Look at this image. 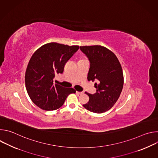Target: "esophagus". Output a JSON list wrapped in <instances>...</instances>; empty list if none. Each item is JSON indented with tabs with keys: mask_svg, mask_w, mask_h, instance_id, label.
I'll return each mask as SVG.
<instances>
[{
	"mask_svg": "<svg viewBox=\"0 0 158 158\" xmlns=\"http://www.w3.org/2000/svg\"><path fill=\"white\" fill-rule=\"evenodd\" d=\"M76 93L78 94H82L84 93H83V92H78V91H77Z\"/></svg>",
	"mask_w": 158,
	"mask_h": 158,
	"instance_id": "esophagus-1",
	"label": "esophagus"
}]
</instances>
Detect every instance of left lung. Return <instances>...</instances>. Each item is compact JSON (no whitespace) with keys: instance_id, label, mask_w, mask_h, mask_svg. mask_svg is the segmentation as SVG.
<instances>
[{"instance_id":"left-lung-1","label":"left lung","mask_w":158,"mask_h":158,"mask_svg":"<svg viewBox=\"0 0 158 158\" xmlns=\"http://www.w3.org/2000/svg\"><path fill=\"white\" fill-rule=\"evenodd\" d=\"M80 49L90 61L87 80L98 81L94 84L95 94L85 92L89 100L83 106L91 112L102 113L115 104L121 93L124 76L121 64L116 56L104 46H80Z\"/></svg>"}]
</instances>
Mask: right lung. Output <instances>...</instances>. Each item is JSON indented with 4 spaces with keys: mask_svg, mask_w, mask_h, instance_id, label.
I'll use <instances>...</instances> for the list:
<instances>
[{
    "mask_svg": "<svg viewBox=\"0 0 158 158\" xmlns=\"http://www.w3.org/2000/svg\"><path fill=\"white\" fill-rule=\"evenodd\" d=\"M79 48V46L50 42L32 56L26 71L25 84L29 96L39 108L56 110L64 104L67 96L76 92L72 87L55 84L54 80L63 73L65 64Z\"/></svg>",
    "mask_w": 158,
    "mask_h": 158,
    "instance_id": "obj_1",
    "label": "right lung"
}]
</instances>
